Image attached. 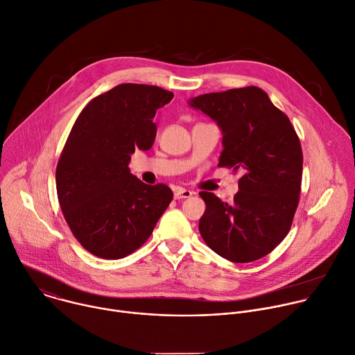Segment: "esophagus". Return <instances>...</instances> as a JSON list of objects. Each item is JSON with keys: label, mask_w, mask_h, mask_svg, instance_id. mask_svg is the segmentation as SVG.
Masks as SVG:
<instances>
[{"label": "esophagus", "mask_w": 355, "mask_h": 355, "mask_svg": "<svg viewBox=\"0 0 355 355\" xmlns=\"http://www.w3.org/2000/svg\"><path fill=\"white\" fill-rule=\"evenodd\" d=\"M190 196H193V191L186 190V189H182V187H178V189H175V191H173V197H175V200L189 198Z\"/></svg>", "instance_id": "obj_1"}]
</instances>
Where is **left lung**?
I'll return each instance as SVG.
<instances>
[{"instance_id": "8db88e82", "label": "left lung", "mask_w": 355, "mask_h": 355, "mask_svg": "<svg viewBox=\"0 0 355 355\" xmlns=\"http://www.w3.org/2000/svg\"><path fill=\"white\" fill-rule=\"evenodd\" d=\"M223 131L218 166L239 171L228 204L201 191L198 231L209 249L234 263L264 257L291 228L302 180V148L290 119L257 87L205 94L189 101Z\"/></svg>"}]
</instances>
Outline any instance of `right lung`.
Masks as SVG:
<instances>
[{"label": "right lung", "mask_w": 355, "mask_h": 355, "mask_svg": "<svg viewBox=\"0 0 355 355\" xmlns=\"http://www.w3.org/2000/svg\"><path fill=\"white\" fill-rule=\"evenodd\" d=\"M172 98L159 87L120 84L84 107L67 138L55 169L58 202L74 236L98 257L137 250L173 198L166 184H146L128 168L137 148L153 147V119Z\"/></svg>", "instance_id": "obj_1"}]
</instances>
